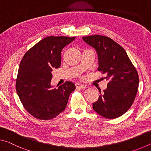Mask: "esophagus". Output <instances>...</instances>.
Segmentation results:
<instances>
[{
	"label": "esophagus",
	"instance_id": "1",
	"mask_svg": "<svg viewBox=\"0 0 151 151\" xmlns=\"http://www.w3.org/2000/svg\"><path fill=\"white\" fill-rule=\"evenodd\" d=\"M76 87L77 89H80V90H82V89H85L86 88V86L85 85L81 84V83H76Z\"/></svg>",
	"mask_w": 151,
	"mask_h": 151
}]
</instances>
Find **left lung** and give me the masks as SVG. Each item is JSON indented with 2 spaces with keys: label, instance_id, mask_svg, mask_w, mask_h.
<instances>
[{
  "label": "left lung",
  "instance_id": "8db88e82",
  "mask_svg": "<svg viewBox=\"0 0 151 151\" xmlns=\"http://www.w3.org/2000/svg\"><path fill=\"white\" fill-rule=\"evenodd\" d=\"M83 40L96 49L98 56V70L105 73L107 88L93 109L106 118H116L127 112L131 107L138 92L139 78L135 67L124 49L108 37L90 35Z\"/></svg>",
  "mask_w": 151,
  "mask_h": 151
}]
</instances>
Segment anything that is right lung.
Wrapping results in <instances>:
<instances>
[{"instance_id":"obj_1","label":"right lung","mask_w":151,"mask_h":151,"mask_svg":"<svg viewBox=\"0 0 151 151\" xmlns=\"http://www.w3.org/2000/svg\"><path fill=\"white\" fill-rule=\"evenodd\" d=\"M76 37L49 36L29 49L20 63L16 90L22 104L39 120H51L62 112L71 93L73 82L66 81L58 88L50 85L51 71L61 65V53Z\"/></svg>"}]
</instances>
